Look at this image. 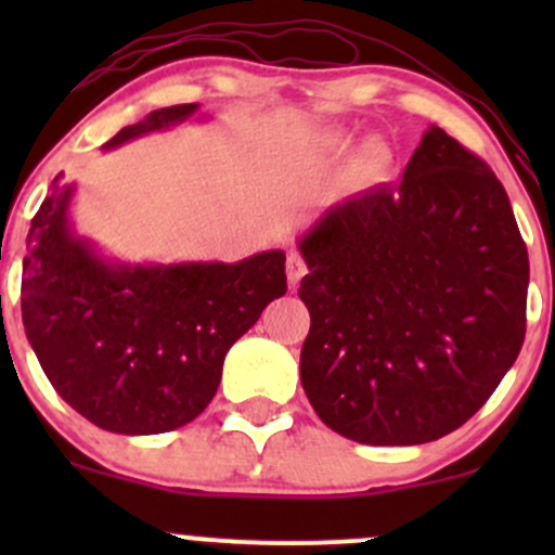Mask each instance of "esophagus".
I'll use <instances>...</instances> for the list:
<instances>
[{
	"label": "esophagus",
	"mask_w": 555,
	"mask_h": 555,
	"mask_svg": "<svg viewBox=\"0 0 555 555\" xmlns=\"http://www.w3.org/2000/svg\"><path fill=\"white\" fill-rule=\"evenodd\" d=\"M308 273V266H305V258L299 256V253H289L286 256V279H289V286L295 289V286L299 284V279Z\"/></svg>",
	"instance_id": "1"
}]
</instances>
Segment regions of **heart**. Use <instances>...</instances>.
Wrapping results in <instances>:
<instances>
[{"label": "heart", "instance_id": "1", "mask_svg": "<svg viewBox=\"0 0 555 555\" xmlns=\"http://www.w3.org/2000/svg\"><path fill=\"white\" fill-rule=\"evenodd\" d=\"M347 145H349V138L339 135V132L326 135V140H323V149H326L328 154H341ZM388 167H391V151H388V145L380 143V140H375V138L362 140L358 149H354L352 171L358 180H362V182L384 180V177L388 175Z\"/></svg>", "mask_w": 555, "mask_h": 555}]
</instances>
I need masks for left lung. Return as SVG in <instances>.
I'll return each instance as SVG.
<instances>
[{
    "mask_svg": "<svg viewBox=\"0 0 555 555\" xmlns=\"http://www.w3.org/2000/svg\"><path fill=\"white\" fill-rule=\"evenodd\" d=\"M299 380L349 441L417 446L486 404L517 360L530 260L506 190L441 127L399 184L334 203L297 240Z\"/></svg>",
    "mask_w": 555,
    "mask_h": 555,
    "instance_id": "left-lung-1",
    "label": "left lung"
}]
</instances>
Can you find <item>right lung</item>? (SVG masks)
Returning a JSON list of instances; mask_svg holds the SVG:
<instances>
[{
  "mask_svg": "<svg viewBox=\"0 0 555 555\" xmlns=\"http://www.w3.org/2000/svg\"><path fill=\"white\" fill-rule=\"evenodd\" d=\"M197 109L151 112L104 151L188 122ZM73 197L75 182L60 171L25 240L23 326L43 373L75 412L109 433L156 436L193 423L219 388L229 347L286 292L284 250L237 263H127L75 232Z\"/></svg>",
  "mask_w": 555,
  "mask_h": 555,
  "instance_id": "1",
  "label": "right lung"
}]
</instances>
